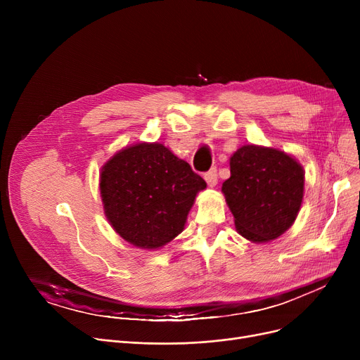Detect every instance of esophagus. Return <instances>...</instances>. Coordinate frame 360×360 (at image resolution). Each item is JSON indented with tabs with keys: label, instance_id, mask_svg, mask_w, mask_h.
<instances>
[{
	"label": "esophagus",
	"instance_id": "obj_1",
	"mask_svg": "<svg viewBox=\"0 0 360 360\" xmlns=\"http://www.w3.org/2000/svg\"><path fill=\"white\" fill-rule=\"evenodd\" d=\"M204 179L209 186H214L217 184V170L216 167H212L209 172L204 174Z\"/></svg>",
	"mask_w": 360,
	"mask_h": 360
}]
</instances>
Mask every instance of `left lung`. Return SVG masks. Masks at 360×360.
Masks as SVG:
<instances>
[{"label":"left lung","mask_w":360,"mask_h":360,"mask_svg":"<svg viewBox=\"0 0 360 360\" xmlns=\"http://www.w3.org/2000/svg\"><path fill=\"white\" fill-rule=\"evenodd\" d=\"M304 181V169L283 151L240 147L231 158V178L221 186L238 232L252 242L285 233L300 209Z\"/></svg>","instance_id":"left-lung-1"}]
</instances>
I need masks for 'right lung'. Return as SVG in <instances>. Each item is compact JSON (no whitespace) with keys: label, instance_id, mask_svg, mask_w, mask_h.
I'll list each match as a JSON object with an SVG mask.
<instances>
[{"label":"right lung","instance_id":"obj_1","mask_svg":"<svg viewBox=\"0 0 360 360\" xmlns=\"http://www.w3.org/2000/svg\"><path fill=\"white\" fill-rule=\"evenodd\" d=\"M207 186L185 160L159 143L113 156L101 174L105 214L127 242L156 250L184 229L195 195Z\"/></svg>","mask_w":360,"mask_h":360}]
</instances>
